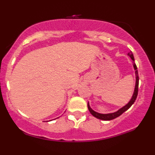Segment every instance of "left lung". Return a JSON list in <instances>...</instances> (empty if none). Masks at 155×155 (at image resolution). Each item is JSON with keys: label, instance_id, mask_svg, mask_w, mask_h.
<instances>
[{"label": "left lung", "instance_id": "8db88e82", "mask_svg": "<svg viewBox=\"0 0 155 155\" xmlns=\"http://www.w3.org/2000/svg\"><path fill=\"white\" fill-rule=\"evenodd\" d=\"M128 55L130 57V58L132 59L133 61H134V57H133V54H132L131 52L128 53ZM133 67H134V69H135V72H136V87H135V90H134V93H133V97L132 98L130 99V101H129V103L127 104V105H125V106H123L122 108H121L120 110H118V111L114 112V113H111V114H100V113H97V112H96L95 111H93V110L91 108H90V105H89V103L87 104V107H88V109L89 111H90V113H91V114L92 116H94L96 118L99 119V120H114V119L117 118V117H120L121 114H122L124 113V111H127L128 108L130 107L132 105L134 104V102L136 101V97H137V95H138V81H139V77H138V70H137V66L136 65L135 63H133Z\"/></svg>", "mask_w": 155, "mask_h": 155}]
</instances>
